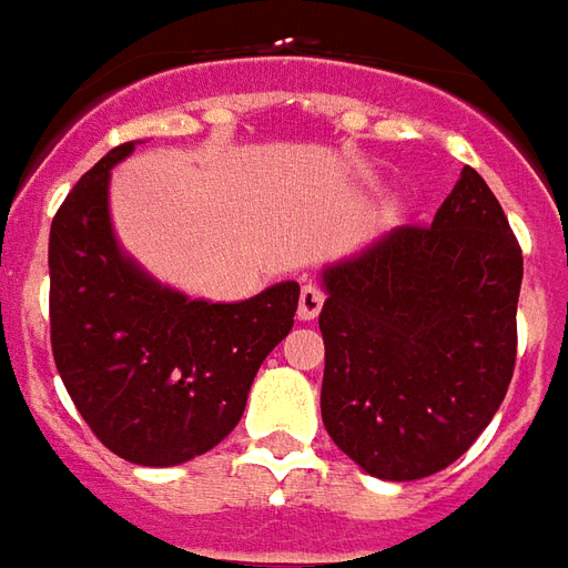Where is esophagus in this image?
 <instances>
[{
  "label": "esophagus",
  "mask_w": 568,
  "mask_h": 568,
  "mask_svg": "<svg viewBox=\"0 0 568 568\" xmlns=\"http://www.w3.org/2000/svg\"><path fill=\"white\" fill-rule=\"evenodd\" d=\"M322 301H325V295H322V288L320 285H301V301H297V316L304 322L310 320H316L320 316V310H322Z\"/></svg>",
  "instance_id": "34e87169"
}]
</instances>
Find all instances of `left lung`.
<instances>
[{
  "mask_svg": "<svg viewBox=\"0 0 568 568\" xmlns=\"http://www.w3.org/2000/svg\"><path fill=\"white\" fill-rule=\"evenodd\" d=\"M322 423L368 475L417 480L487 428L517 362L524 252L465 166L432 224L322 273Z\"/></svg>",
  "mask_w": 568,
  "mask_h": 568,
  "instance_id": "left-lung-1",
  "label": "left lung"
}]
</instances>
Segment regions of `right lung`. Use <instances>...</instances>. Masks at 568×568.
Segmentation results:
<instances>
[{"mask_svg":"<svg viewBox=\"0 0 568 568\" xmlns=\"http://www.w3.org/2000/svg\"><path fill=\"white\" fill-rule=\"evenodd\" d=\"M130 151L124 142L81 175L51 222V349L93 435L163 468L234 432L261 362L295 325L301 285L210 304L145 276L109 222V170Z\"/></svg>","mask_w":568,"mask_h":568,"instance_id":"right-lung-1","label":"right lung"}]
</instances>
